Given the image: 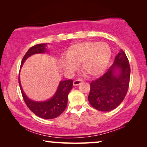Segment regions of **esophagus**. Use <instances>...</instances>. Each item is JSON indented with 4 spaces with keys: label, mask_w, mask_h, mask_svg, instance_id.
<instances>
[{
    "label": "esophagus",
    "mask_w": 147,
    "mask_h": 147,
    "mask_svg": "<svg viewBox=\"0 0 147 147\" xmlns=\"http://www.w3.org/2000/svg\"><path fill=\"white\" fill-rule=\"evenodd\" d=\"M82 82H83V80H75V81H74L73 84H74V86H76L80 85V84H81Z\"/></svg>",
    "instance_id": "obj_1"
}]
</instances>
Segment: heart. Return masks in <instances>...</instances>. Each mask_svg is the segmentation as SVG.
Masks as SVG:
<instances>
[{
    "label": "heart",
    "mask_w": 147,
    "mask_h": 147,
    "mask_svg": "<svg viewBox=\"0 0 147 147\" xmlns=\"http://www.w3.org/2000/svg\"><path fill=\"white\" fill-rule=\"evenodd\" d=\"M112 55L110 46L100 42H84L73 45L67 52V58L61 60L62 67L73 71L82 64V71L89 77H97L105 71Z\"/></svg>",
    "instance_id": "1"
}]
</instances>
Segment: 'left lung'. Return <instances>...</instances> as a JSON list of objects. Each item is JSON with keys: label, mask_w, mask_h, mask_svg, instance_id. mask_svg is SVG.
Wrapping results in <instances>:
<instances>
[{"label": "left lung", "mask_w": 147, "mask_h": 147, "mask_svg": "<svg viewBox=\"0 0 147 147\" xmlns=\"http://www.w3.org/2000/svg\"><path fill=\"white\" fill-rule=\"evenodd\" d=\"M130 76L128 59L123 50L120 49L108 71L90 84L88 101L91 106L102 112L115 109L126 95Z\"/></svg>", "instance_id": "left-lung-1"}]
</instances>
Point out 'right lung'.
Listing matches in <instances>:
<instances>
[{"label":"right lung","mask_w":147,"mask_h":147,"mask_svg":"<svg viewBox=\"0 0 147 147\" xmlns=\"http://www.w3.org/2000/svg\"><path fill=\"white\" fill-rule=\"evenodd\" d=\"M47 43L37 44L34 45L28 50L24 55L21 61V69L23 63L30 56L37 53H44L48 52L47 49ZM20 75V74H19ZM19 83L21 91L23 95L24 101L27 107L33 112L35 115L44 119H53L63 113L67 104V97L70 90L73 86V80H67L59 82L55 93L51 98L46 101L38 102L34 101L29 98L24 92L22 88L20 77H19Z\"/></svg>","instance_id":"1"}]
</instances>
